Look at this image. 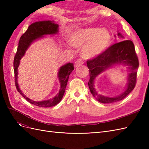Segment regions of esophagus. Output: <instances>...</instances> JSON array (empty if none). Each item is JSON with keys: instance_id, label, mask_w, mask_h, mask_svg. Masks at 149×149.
<instances>
[{"instance_id": "1", "label": "esophagus", "mask_w": 149, "mask_h": 149, "mask_svg": "<svg viewBox=\"0 0 149 149\" xmlns=\"http://www.w3.org/2000/svg\"><path fill=\"white\" fill-rule=\"evenodd\" d=\"M84 63L83 61L81 59H78L75 62V66H80Z\"/></svg>"}]
</instances>
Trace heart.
Instances as JSON below:
<instances>
[{"mask_svg":"<svg viewBox=\"0 0 149 149\" xmlns=\"http://www.w3.org/2000/svg\"><path fill=\"white\" fill-rule=\"evenodd\" d=\"M111 36L106 29L89 27L79 29L71 33L70 42L73 46L82 47L84 58L91 59L100 55L110 45Z\"/></svg>","mask_w":149,"mask_h":149,"instance_id":"heart-1","label":"heart"}]
</instances>
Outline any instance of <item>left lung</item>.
<instances>
[{"instance_id":"8db88e82","label":"left lung","mask_w":149,"mask_h":149,"mask_svg":"<svg viewBox=\"0 0 149 149\" xmlns=\"http://www.w3.org/2000/svg\"><path fill=\"white\" fill-rule=\"evenodd\" d=\"M118 35L123 37L119 33ZM119 64L129 66L128 83L125 91L120 96L114 98L104 97L97 94L93 88V81L96 76L106 69ZM139 65L138 57L131 40H124L112 45L100 55L87 60V66L89 69L90 79L88 86L90 91L96 100L101 103H112L123 100L136 86Z\"/></svg>"}]
</instances>
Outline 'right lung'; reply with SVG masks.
I'll list each match as a JSON object with an SVG mask.
<instances>
[{"label": "right lung", "mask_w": 149, "mask_h": 149, "mask_svg": "<svg viewBox=\"0 0 149 149\" xmlns=\"http://www.w3.org/2000/svg\"><path fill=\"white\" fill-rule=\"evenodd\" d=\"M58 31V25L54 23L53 21H40L35 22V23L31 24L25 32L21 36L19 42V46H18L17 50L14 56V60H13L15 84L17 91L20 93L21 95L28 102L39 107H48L54 106L58 104L61 101V99L64 95L70 74L74 70L73 63H67L65 65L62 66L60 68L58 76L60 80L61 87L60 91L58 93L57 95L55 97L50 99V100L38 102L33 101L30 100L27 97H26L20 91L17 83V68L19 66L20 60L22 57L24 55L26 49L29 47L33 41L38 38L42 37V36L45 35L55 34Z\"/></svg>", "instance_id": "obj_1"}]
</instances>
